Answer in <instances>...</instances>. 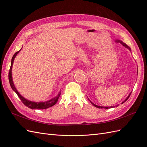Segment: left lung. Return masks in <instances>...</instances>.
<instances>
[{
  "label": "left lung",
  "mask_w": 147,
  "mask_h": 147,
  "mask_svg": "<svg viewBox=\"0 0 147 147\" xmlns=\"http://www.w3.org/2000/svg\"><path fill=\"white\" fill-rule=\"evenodd\" d=\"M115 42H117V43H120L121 44V45H122L123 46L125 47V48H127L129 50L131 51V48H130L129 47V46H127L125 43H124V42H123L121 40H115ZM137 74H138V68H137ZM131 92H130V93H129V94L128 95V96L126 97L125 100H124L123 102H122V103H121V104L124 103V102H125L128 99V98H129V96H130V95H131ZM89 100H90V101L91 102V103L93 105H94V107H97V108H99V109H103V108H104V109H107L113 108V107H115V106H111V107H102V106H99V105H97L94 104V103H92V102L90 99H89ZM118 105H116V107H117V106H118Z\"/></svg>",
  "instance_id": "obj_1"
}]
</instances>
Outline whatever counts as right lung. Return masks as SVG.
I'll return each instance as SVG.
<instances>
[{"label":"right lung","mask_w":147,"mask_h":147,"mask_svg":"<svg viewBox=\"0 0 147 147\" xmlns=\"http://www.w3.org/2000/svg\"><path fill=\"white\" fill-rule=\"evenodd\" d=\"M20 51L21 50L15 53V55L13 56L11 61V66L9 70V74H8V80H9L10 86L12 88V90L16 93V94L20 97V99H21L22 102H23L26 107H28V108H30L31 109H46L49 107H51L53 105H55L56 104L57 100H58L59 97L61 95V91L59 92L58 94L55 97H53V98H52L51 99L45 101V102H40L30 101L25 99L24 97L23 96H21L19 93V92L17 91L16 88L15 86V84L13 83V78H12V67H13V62H14L15 58Z\"/></svg>","instance_id":"right-lung-1"}]
</instances>
